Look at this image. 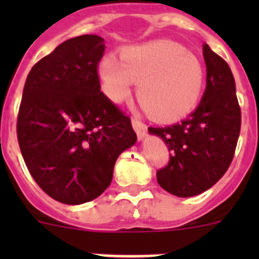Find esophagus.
<instances>
[{
  "label": "esophagus",
  "instance_id": "1",
  "mask_svg": "<svg viewBox=\"0 0 259 259\" xmlns=\"http://www.w3.org/2000/svg\"><path fill=\"white\" fill-rule=\"evenodd\" d=\"M132 125H134V130H135V131H136L137 137H139L140 140H143L144 137L146 136V131H148V125H146L145 123L141 122L140 119H137V118L132 119Z\"/></svg>",
  "mask_w": 259,
  "mask_h": 259
}]
</instances>
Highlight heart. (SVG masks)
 <instances>
[{"instance_id": "obj_1", "label": "heart", "mask_w": 259, "mask_h": 259, "mask_svg": "<svg viewBox=\"0 0 259 259\" xmlns=\"http://www.w3.org/2000/svg\"><path fill=\"white\" fill-rule=\"evenodd\" d=\"M104 89L114 102L125 101L139 81L137 97L157 120L171 122L197 106L205 84V70L197 57L167 40L127 47L120 59L105 56L98 65Z\"/></svg>"}]
</instances>
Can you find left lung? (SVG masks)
Returning a JSON list of instances; mask_svg holds the SVG:
<instances>
[{
  "mask_svg": "<svg viewBox=\"0 0 259 259\" xmlns=\"http://www.w3.org/2000/svg\"><path fill=\"white\" fill-rule=\"evenodd\" d=\"M206 89L184 120L149 127L170 152V161L157 171V182L178 197H192L211 188L228 170L241 127L236 85L227 62L203 44Z\"/></svg>",
  "mask_w": 259,
  "mask_h": 259,
  "instance_id": "left-lung-1",
  "label": "left lung"
}]
</instances>
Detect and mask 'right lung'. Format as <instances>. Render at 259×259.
Listing matches in <instances>:
<instances>
[{"label":"right lung","instance_id":"1","mask_svg":"<svg viewBox=\"0 0 259 259\" xmlns=\"http://www.w3.org/2000/svg\"><path fill=\"white\" fill-rule=\"evenodd\" d=\"M104 38L66 40L27 76L17 122L18 143L32 178L66 205L89 202L113 180L116 158L137 140L125 116L101 92Z\"/></svg>","mask_w":259,"mask_h":259}]
</instances>
